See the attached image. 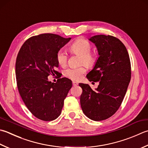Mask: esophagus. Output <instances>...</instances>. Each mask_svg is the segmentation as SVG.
<instances>
[{"instance_id": "1", "label": "esophagus", "mask_w": 148, "mask_h": 148, "mask_svg": "<svg viewBox=\"0 0 148 148\" xmlns=\"http://www.w3.org/2000/svg\"><path fill=\"white\" fill-rule=\"evenodd\" d=\"M72 85H73V86H77L78 85V83L76 82H72Z\"/></svg>"}]
</instances>
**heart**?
Listing matches in <instances>:
<instances>
[{"mask_svg": "<svg viewBox=\"0 0 148 148\" xmlns=\"http://www.w3.org/2000/svg\"><path fill=\"white\" fill-rule=\"evenodd\" d=\"M92 45L87 40L83 38L76 40L70 47V50L72 53L78 54L82 56L81 62L85 64L86 66H94L95 62V58L93 54H90ZM67 54L65 50L60 49L58 52L56 59L58 63L62 66H64L67 62ZM86 69L84 67L69 68L64 71V75L72 80H79L82 77L83 74L85 73Z\"/></svg>", "mask_w": 148, "mask_h": 148, "instance_id": "b5f03b06", "label": "heart"}]
</instances>
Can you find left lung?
<instances>
[{
    "label": "left lung",
    "mask_w": 148,
    "mask_h": 148,
    "mask_svg": "<svg viewBox=\"0 0 148 148\" xmlns=\"http://www.w3.org/2000/svg\"><path fill=\"white\" fill-rule=\"evenodd\" d=\"M99 54L93 69L86 75L90 82H99L93 90L88 84L79 83L82 110L95 121L105 120L119 108L131 79V64L128 51L117 38L103 34L88 39Z\"/></svg>",
    "instance_id": "1"
}]
</instances>
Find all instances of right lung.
Instances as JSON below:
<instances>
[{"mask_svg": "<svg viewBox=\"0 0 148 148\" xmlns=\"http://www.w3.org/2000/svg\"><path fill=\"white\" fill-rule=\"evenodd\" d=\"M71 40L51 33L33 36L24 42L17 56L15 74L19 93L29 110L40 120L53 121L60 116L72 86L66 77L56 83L48 79L50 74H58L57 53Z\"/></svg>", "mask_w": 148, "mask_h": 148, "instance_id": "1", "label": "right lung"}]
</instances>
